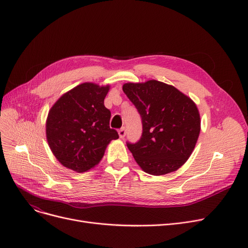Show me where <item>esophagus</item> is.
<instances>
[{
  "label": "esophagus",
  "mask_w": 248,
  "mask_h": 248,
  "mask_svg": "<svg viewBox=\"0 0 248 248\" xmlns=\"http://www.w3.org/2000/svg\"><path fill=\"white\" fill-rule=\"evenodd\" d=\"M125 134H126V128L124 126L119 131V136L121 139H124L125 137Z\"/></svg>",
  "instance_id": "esophagus-1"
}]
</instances>
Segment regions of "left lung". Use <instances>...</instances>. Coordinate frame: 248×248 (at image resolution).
I'll return each instance as SVG.
<instances>
[{
  "label": "left lung",
  "mask_w": 248,
  "mask_h": 248,
  "mask_svg": "<svg viewBox=\"0 0 248 248\" xmlns=\"http://www.w3.org/2000/svg\"><path fill=\"white\" fill-rule=\"evenodd\" d=\"M138 109L142 133L126 141L136 162L146 173L174 172L190 157L200 134V115L191 98L172 85L157 80L123 86Z\"/></svg>",
  "instance_id": "8db88e82"
}]
</instances>
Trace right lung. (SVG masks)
<instances>
[{
    "mask_svg": "<svg viewBox=\"0 0 248 248\" xmlns=\"http://www.w3.org/2000/svg\"><path fill=\"white\" fill-rule=\"evenodd\" d=\"M109 86L82 83L62 95L46 122L49 147L56 159L77 173L93 168L119 134L109 126L110 110L104 107Z\"/></svg>",
    "mask_w": 248,
    "mask_h": 248,
    "instance_id": "obj_1",
    "label": "right lung"
}]
</instances>
